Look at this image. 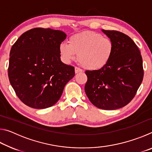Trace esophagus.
I'll list each match as a JSON object with an SVG mask.
<instances>
[{
  "instance_id": "obj_1",
  "label": "esophagus",
  "mask_w": 152,
  "mask_h": 152,
  "mask_svg": "<svg viewBox=\"0 0 152 152\" xmlns=\"http://www.w3.org/2000/svg\"><path fill=\"white\" fill-rule=\"evenodd\" d=\"M82 72V70L80 68H78V67H75V73L76 74H78V73H80V72Z\"/></svg>"
}]
</instances>
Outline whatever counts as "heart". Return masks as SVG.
Returning a JSON list of instances; mask_svg holds the SVG:
<instances>
[{
	"label": "heart",
	"instance_id": "1",
	"mask_svg": "<svg viewBox=\"0 0 152 152\" xmlns=\"http://www.w3.org/2000/svg\"><path fill=\"white\" fill-rule=\"evenodd\" d=\"M114 48V43L109 37L87 31L72 35L68 39V44L61 43L59 51L65 61L69 62L76 54L78 61L84 68L98 70L109 63Z\"/></svg>",
	"mask_w": 152,
	"mask_h": 152
}]
</instances>
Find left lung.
<instances>
[{
	"label": "left lung",
	"instance_id": "8db88e82",
	"mask_svg": "<svg viewBox=\"0 0 152 152\" xmlns=\"http://www.w3.org/2000/svg\"><path fill=\"white\" fill-rule=\"evenodd\" d=\"M114 43V52L104 68L86 70L85 92L95 107L115 110L125 107L135 96L143 78L142 57L135 42L117 31L102 29Z\"/></svg>",
	"mask_w": 152,
	"mask_h": 152
}]
</instances>
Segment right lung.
Masks as SVG:
<instances>
[{"label": "right lung", "mask_w": 152, "mask_h": 152, "mask_svg": "<svg viewBox=\"0 0 152 152\" xmlns=\"http://www.w3.org/2000/svg\"><path fill=\"white\" fill-rule=\"evenodd\" d=\"M66 38L61 31L34 28L23 33L12 45L9 78L25 104L37 109L53 106L75 75L74 67L60 60L59 47Z\"/></svg>", "instance_id": "obj_1"}]
</instances>
